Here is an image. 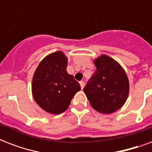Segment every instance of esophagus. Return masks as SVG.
<instances>
[{
  "instance_id": "esophagus-1",
  "label": "esophagus",
  "mask_w": 152,
  "mask_h": 152,
  "mask_svg": "<svg viewBox=\"0 0 152 152\" xmlns=\"http://www.w3.org/2000/svg\"><path fill=\"white\" fill-rule=\"evenodd\" d=\"M80 84L81 88L83 89V87H84V82H83V81H80Z\"/></svg>"
}]
</instances>
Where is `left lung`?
I'll return each mask as SVG.
<instances>
[{
	"label": "left lung",
	"instance_id": "left-lung-1",
	"mask_svg": "<svg viewBox=\"0 0 152 152\" xmlns=\"http://www.w3.org/2000/svg\"><path fill=\"white\" fill-rule=\"evenodd\" d=\"M94 63L96 70L83 91L95 110L112 113L119 110L127 99L129 79L122 67L107 55H101Z\"/></svg>",
	"mask_w": 152,
	"mask_h": 152
}]
</instances>
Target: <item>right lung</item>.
Wrapping results in <instances>:
<instances>
[{
	"mask_svg": "<svg viewBox=\"0 0 152 152\" xmlns=\"http://www.w3.org/2000/svg\"><path fill=\"white\" fill-rule=\"evenodd\" d=\"M68 58L61 51L46 56L34 72L32 95L37 104L48 113L59 114L69 107L72 99L80 90L72 75L67 72Z\"/></svg>",
	"mask_w": 152,
	"mask_h": 152,
	"instance_id": "right-lung-1",
	"label": "right lung"
}]
</instances>
